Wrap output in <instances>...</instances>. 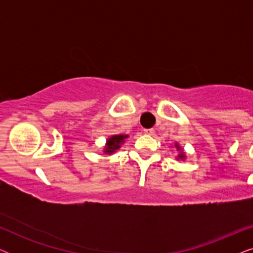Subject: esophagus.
Listing matches in <instances>:
<instances>
[{
  "mask_svg": "<svg viewBox=\"0 0 253 253\" xmlns=\"http://www.w3.org/2000/svg\"><path fill=\"white\" fill-rule=\"evenodd\" d=\"M144 133L150 134V136H152V134L155 133V131H154L153 129H145V130H144Z\"/></svg>",
  "mask_w": 253,
  "mask_h": 253,
  "instance_id": "esophagus-1",
  "label": "esophagus"
}]
</instances>
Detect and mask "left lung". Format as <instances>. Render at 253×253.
<instances>
[{
  "label": "left lung",
  "mask_w": 253,
  "mask_h": 253,
  "mask_svg": "<svg viewBox=\"0 0 253 253\" xmlns=\"http://www.w3.org/2000/svg\"><path fill=\"white\" fill-rule=\"evenodd\" d=\"M172 147H175L176 150L178 151V154L175 157L176 160H178V161H184L185 159H186V153L184 152V150H183V148L181 147V145H179L178 143H175L174 146H172Z\"/></svg>",
  "instance_id": "1"
}]
</instances>
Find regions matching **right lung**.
<instances>
[{"instance_id":"add662e5","label":"right lung","mask_w":253,"mask_h":253,"mask_svg":"<svg viewBox=\"0 0 253 253\" xmlns=\"http://www.w3.org/2000/svg\"><path fill=\"white\" fill-rule=\"evenodd\" d=\"M129 138V134H113L107 138L105 146H103V153L105 154H114L122 147V145L126 143V140Z\"/></svg>"}]
</instances>
